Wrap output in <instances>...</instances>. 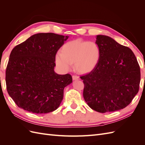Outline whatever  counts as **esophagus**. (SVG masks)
I'll return each mask as SVG.
<instances>
[{"mask_svg": "<svg viewBox=\"0 0 145 145\" xmlns=\"http://www.w3.org/2000/svg\"><path fill=\"white\" fill-rule=\"evenodd\" d=\"M72 79L74 80H79V77L77 76H72Z\"/></svg>", "mask_w": 145, "mask_h": 145, "instance_id": "1", "label": "esophagus"}]
</instances>
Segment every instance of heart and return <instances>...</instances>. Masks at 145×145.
Here are the masks:
<instances>
[{
  "label": "heart",
  "mask_w": 145,
  "mask_h": 145,
  "mask_svg": "<svg viewBox=\"0 0 145 145\" xmlns=\"http://www.w3.org/2000/svg\"><path fill=\"white\" fill-rule=\"evenodd\" d=\"M62 53L56 57V63L63 71H69L74 64L78 73L89 72L96 67L100 58V50L94 42L80 39L69 41L62 47Z\"/></svg>",
  "instance_id": "b5f03b06"
}]
</instances>
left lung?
Masks as SVG:
<instances>
[{
	"label": "left lung",
	"instance_id": "left-lung-1",
	"mask_svg": "<svg viewBox=\"0 0 145 145\" xmlns=\"http://www.w3.org/2000/svg\"><path fill=\"white\" fill-rule=\"evenodd\" d=\"M96 39L100 58L93 71L80 76L84 83L83 97L99 112L120 110L138 93L140 66L129 48L103 35H98Z\"/></svg>",
	"mask_w": 145,
	"mask_h": 145
}]
</instances>
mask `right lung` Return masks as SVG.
I'll use <instances>...</instances> for the list:
<instances>
[{
    "label": "right lung",
    "mask_w": 145,
    "mask_h": 145,
    "mask_svg": "<svg viewBox=\"0 0 145 145\" xmlns=\"http://www.w3.org/2000/svg\"><path fill=\"white\" fill-rule=\"evenodd\" d=\"M68 38L38 33L13 48L5 80L8 94L19 108L36 114L58 108L65 87L72 82L69 74L59 75L54 71L57 52Z\"/></svg>",
    "instance_id": "right-lung-1"
}]
</instances>
